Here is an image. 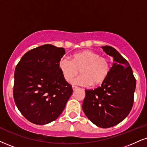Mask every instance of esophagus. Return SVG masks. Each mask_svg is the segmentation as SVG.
<instances>
[{"label": "esophagus", "mask_w": 147, "mask_h": 147, "mask_svg": "<svg viewBox=\"0 0 147 147\" xmlns=\"http://www.w3.org/2000/svg\"><path fill=\"white\" fill-rule=\"evenodd\" d=\"M78 88V86H72V89L74 90H75L76 89H77Z\"/></svg>", "instance_id": "1"}]
</instances>
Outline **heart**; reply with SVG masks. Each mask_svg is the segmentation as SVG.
<instances>
[{
	"label": "heart",
	"instance_id": "obj_1",
	"mask_svg": "<svg viewBox=\"0 0 147 147\" xmlns=\"http://www.w3.org/2000/svg\"><path fill=\"white\" fill-rule=\"evenodd\" d=\"M59 67L67 82H70L81 71L82 75L72 80V84L97 86L102 84L111 69L110 60L100 57L98 53L90 50H83L73 55V59L64 57L60 59Z\"/></svg>",
	"mask_w": 147,
	"mask_h": 147
}]
</instances>
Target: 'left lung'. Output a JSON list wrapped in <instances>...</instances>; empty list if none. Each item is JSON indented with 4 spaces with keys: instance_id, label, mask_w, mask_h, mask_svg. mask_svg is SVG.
Returning a JSON list of instances; mask_svg holds the SVG:
<instances>
[{
    "instance_id": "1",
    "label": "left lung",
    "mask_w": 147,
    "mask_h": 147,
    "mask_svg": "<svg viewBox=\"0 0 147 147\" xmlns=\"http://www.w3.org/2000/svg\"><path fill=\"white\" fill-rule=\"evenodd\" d=\"M102 49L113 57L114 63L101 86L85 90L82 110L95 125L108 128L119 124L129 114L136 80L129 63L116 49L108 46H103Z\"/></svg>"
}]
</instances>
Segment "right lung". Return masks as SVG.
Listing matches in <instances>:
<instances>
[{
	"label": "right lung",
	"mask_w": 147,
	"mask_h": 147,
	"mask_svg": "<svg viewBox=\"0 0 147 147\" xmlns=\"http://www.w3.org/2000/svg\"><path fill=\"white\" fill-rule=\"evenodd\" d=\"M65 54L63 48L45 44L27 52L16 66L14 101L32 123L45 125L56 120L73 93L59 67Z\"/></svg>",
	"instance_id": "1"
}]
</instances>
